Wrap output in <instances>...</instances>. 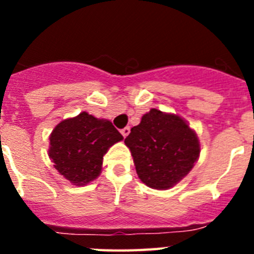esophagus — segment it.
Returning <instances> with one entry per match:
<instances>
[{
  "mask_svg": "<svg viewBox=\"0 0 254 254\" xmlns=\"http://www.w3.org/2000/svg\"><path fill=\"white\" fill-rule=\"evenodd\" d=\"M129 132H131V128H129V127H125V128L121 129V133H122L123 137H127Z\"/></svg>",
  "mask_w": 254,
  "mask_h": 254,
  "instance_id": "esophagus-1",
  "label": "esophagus"
}]
</instances>
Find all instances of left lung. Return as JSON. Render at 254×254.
Masks as SVG:
<instances>
[{
	"label": "left lung",
	"mask_w": 254,
	"mask_h": 254,
	"mask_svg": "<svg viewBox=\"0 0 254 254\" xmlns=\"http://www.w3.org/2000/svg\"><path fill=\"white\" fill-rule=\"evenodd\" d=\"M137 176L149 187L168 190L190 173L198 159L196 133L181 117L151 109L125 138Z\"/></svg>",
	"instance_id": "obj_1"
}]
</instances>
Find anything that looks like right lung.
<instances>
[{
	"mask_svg": "<svg viewBox=\"0 0 254 254\" xmlns=\"http://www.w3.org/2000/svg\"><path fill=\"white\" fill-rule=\"evenodd\" d=\"M122 138L112 122L82 112L56 126L49 137V158L60 174L82 186L99 176L104 154Z\"/></svg>",
	"mask_w": 254,
	"mask_h": 254,
	"instance_id": "1",
	"label": "right lung"
}]
</instances>
